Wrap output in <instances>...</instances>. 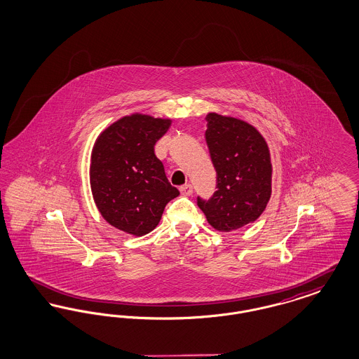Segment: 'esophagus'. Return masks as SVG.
<instances>
[{"label":"esophagus","mask_w":359,"mask_h":359,"mask_svg":"<svg viewBox=\"0 0 359 359\" xmlns=\"http://www.w3.org/2000/svg\"><path fill=\"white\" fill-rule=\"evenodd\" d=\"M192 186L191 184H186V186H182L180 187V194L183 195V196H189L191 194H192Z\"/></svg>","instance_id":"esophagus-1"}]
</instances>
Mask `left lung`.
Segmentation results:
<instances>
[{
  "mask_svg": "<svg viewBox=\"0 0 359 359\" xmlns=\"http://www.w3.org/2000/svg\"><path fill=\"white\" fill-rule=\"evenodd\" d=\"M205 141L218 175V189L198 199L207 222L229 233L253 223L272 195V158L266 140L246 121L208 113Z\"/></svg>",
  "mask_w": 359,
  "mask_h": 359,
  "instance_id": "left-lung-1",
  "label": "left lung"
}]
</instances>
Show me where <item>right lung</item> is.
Masks as SVG:
<instances>
[{
  "label": "right lung",
  "instance_id": "obj_1",
  "mask_svg": "<svg viewBox=\"0 0 359 359\" xmlns=\"http://www.w3.org/2000/svg\"><path fill=\"white\" fill-rule=\"evenodd\" d=\"M170 125V118L133 113L104 128L93 145L88 175L94 203L106 222L126 234L151 233L179 195L154 154L156 141Z\"/></svg>",
  "mask_w": 359,
  "mask_h": 359
}]
</instances>
